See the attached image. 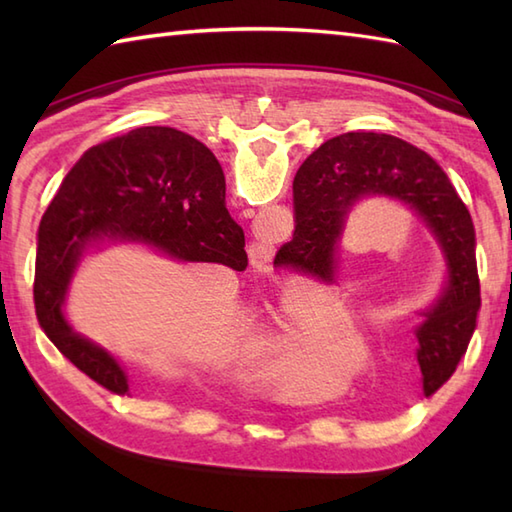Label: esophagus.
I'll list each match as a JSON object with an SVG mask.
<instances>
[{
	"mask_svg": "<svg viewBox=\"0 0 512 512\" xmlns=\"http://www.w3.org/2000/svg\"><path fill=\"white\" fill-rule=\"evenodd\" d=\"M250 262H253V266L255 268H264L266 264H268V257H270V253L266 248H259V250H255V253H250Z\"/></svg>",
	"mask_w": 512,
	"mask_h": 512,
	"instance_id": "esophagus-1",
	"label": "esophagus"
}]
</instances>
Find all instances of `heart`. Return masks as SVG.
<instances>
[{"label":"heart","mask_w":512,"mask_h":512,"mask_svg":"<svg viewBox=\"0 0 512 512\" xmlns=\"http://www.w3.org/2000/svg\"><path fill=\"white\" fill-rule=\"evenodd\" d=\"M361 352H363V350H361Z\"/></svg>","instance_id":"b5f03b06"}]
</instances>
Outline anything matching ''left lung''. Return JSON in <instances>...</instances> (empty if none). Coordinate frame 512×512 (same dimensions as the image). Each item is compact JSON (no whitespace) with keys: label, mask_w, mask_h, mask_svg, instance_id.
<instances>
[{"label":"left lung","mask_w":512,"mask_h":512,"mask_svg":"<svg viewBox=\"0 0 512 512\" xmlns=\"http://www.w3.org/2000/svg\"><path fill=\"white\" fill-rule=\"evenodd\" d=\"M295 235L277 250L275 264L339 284L341 246L350 215L369 198L405 206L442 255V281L418 310L416 358L422 391L438 389L458 367L480 310L475 231L469 209L436 160L405 140L376 132L330 138L299 167L295 182Z\"/></svg>","instance_id":"left-lung-1"}]
</instances>
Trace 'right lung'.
Returning a JSON list of instances; mask_svg holds the SVG:
<instances>
[{"label": "right lung", "instance_id": "add662e5", "mask_svg": "<svg viewBox=\"0 0 512 512\" xmlns=\"http://www.w3.org/2000/svg\"><path fill=\"white\" fill-rule=\"evenodd\" d=\"M112 246L244 270V231L226 209L224 171L213 151L173 127L132 129L85 151L39 224V325L81 372L114 394H129L125 365L76 332L65 314L83 259Z\"/></svg>", "mask_w": 512, "mask_h": 512}]
</instances>
